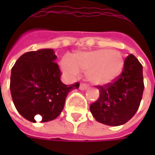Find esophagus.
<instances>
[{
	"mask_svg": "<svg viewBox=\"0 0 155 155\" xmlns=\"http://www.w3.org/2000/svg\"><path fill=\"white\" fill-rule=\"evenodd\" d=\"M88 88L87 84H81V85H80V90H81V91H84V90H86Z\"/></svg>",
	"mask_w": 155,
	"mask_h": 155,
	"instance_id": "esophagus-1",
	"label": "esophagus"
}]
</instances>
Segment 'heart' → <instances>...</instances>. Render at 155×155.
I'll return each instance as SVG.
<instances>
[{
    "label": "heart",
    "instance_id": "1",
    "mask_svg": "<svg viewBox=\"0 0 155 155\" xmlns=\"http://www.w3.org/2000/svg\"><path fill=\"white\" fill-rule=\"evenodd\" d=\"M124 66L121 52L115 50L100 49L74 54L71 61L61 62L62 70L68 74L76 75L79 71L85 72L91 83L104 85L112 83L119 77Z\"/></svg>",
    "mask_w": 155,
    "mask_h": 155
}]
</instances>
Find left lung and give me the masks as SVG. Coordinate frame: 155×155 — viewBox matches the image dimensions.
<instances>
[{
  "mask_svg": "<svg viewBox=\"0 0 155 155\" xmlns=\"http://www.w3.org/2000/svg\"><path fill=\"white\" fill-rule=\"evenodd\" d=\"M96 87L100 96L90 106L94 119L106 125L124 124L140 107L144 88L143 66L134 55L129 54L120 76L112 83Z\"/></svg>",
  "mask_w": 155,
  "mask_h": 155,
  "instance_id": "obj_1",
  "label": "left lung"
}]
</instances>
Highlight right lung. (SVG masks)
I'll return each mask as SVG.
<instances>
[{"label":"right lung","mask_w":155,"mask_h":155,"mask_svg":"<svg viewBox=\"0 0 155 155\" xmlns=\"http://www.w3.org/2000/svg\"><path fill=\"white\" fill-rule=\"evenodd\" d=\"M56 58L52 49L29 51L12 67V101L19 113L31 122H36V117H41V122L57 118L69 92L80 86L79 82L69 85L61 82Z\"/></svg>","instance_id":"right-lung-1"}]
</instances>
